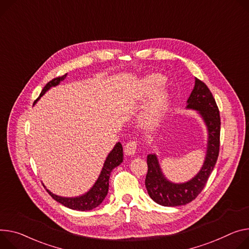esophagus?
I'll list each match as a JSON object with an SVG mask.
<instances>
[{
	"label": "esophagus",
	"mask_w": 249,
	"mask_h": 249,
	"mask_svg": "<svg viewBox=\"0 0 249 249\" xmlns=\"http://www.w3.org/2000/svg\"><path fill=\"white\" fill-rule=\"evenodd\" d=\"M138 148V142L137 141H129L125 146V153L126 155L132 156L136 153Z\"/></svg>",
	"instance_id": "obj_1"
}]
</instances>
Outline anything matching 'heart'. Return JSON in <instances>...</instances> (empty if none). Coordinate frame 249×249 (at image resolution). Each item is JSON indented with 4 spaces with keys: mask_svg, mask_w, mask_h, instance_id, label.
Segmentation results:
<instances>
[{
    "mask_svg": "<svg viewBox=\"0 0 249 249\" xmlns=\"http://www.w3.org/2000/svg\"><path fill=\"white\" fill-rule=\"evenodd\" d=\"M163 78L158 74H151L144 78L141 86V94L150 96L154 90L161 85ZM156 90V89H155ZM168 101V92L165 88L157 89L150 103L143 112L142 120L146 125H155L159 121Z\"/></svg>",
    "mask_w": 249,
    "mask_h": 249,
    "instance_id": "1",
    "label": "heart"
}]
</instances>
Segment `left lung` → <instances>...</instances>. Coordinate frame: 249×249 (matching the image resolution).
<instances>
[{
	"instance_id": "1",
	"label": "left lung",
	"mask_w": 249,
	"mask_h": 249,
	"mask_svg": "<svg viewBox=\"0 0 249 249\" xmlns=\"http://www.w3.org/2000/svg\"><path fill=\"white\" fill-rule=\"evenodd\" d=\"M188 108L197 110L209 130L206 161L199 173L184 184H173L163 176L157 157L148 155V173L145 186L151 198L164 207L184 206L194 200L205 188L219 153L220 116L219 110L211 90L205 82L196 78L195 87L188 99Z\"/></svg>"
}]
</instances>
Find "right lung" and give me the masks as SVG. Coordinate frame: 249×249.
Listing matches in <instances>:
<instances>
[{
	"label": "right lung",
	"instance_id": "1",
	"mask_svg": "<svg viewBox=\"0 0 249 249\" xmlns=\"http://www.w3.org/2000/svg\"><path fill=\"white\" fill-rule=\"evenodd\" d=\"M66 75H67V73H65L62 76L55 77V78L52 79L50 82H48L47 85L44 86L43 89L41 90L39 97L42 96L44 94V92H46L47 90L50 89L52 86L57 85L61 80H63L65 78ZM36 101H35V103H36ZM122 161H123V148H122L121 143L118 142L115 145L114 149H113L110 152V154L108 155L107 159L104 163L103 169L101 171V174H100L98 179L96 180L95 185L85 195H83L81 196H77V197H62V196L53 195L49 190H47V192L50 194V196L53 199H55L56 201H58L59 203H61V205H63L64 207L69 208V209L75 210V211H82V212L93 210L94 208H96L100 205V203L103 201V199L105 198V196H107L108 189H109V178H110L111 172L113 169L119 166L122 163Z\"/></svg>",
	"mask_w": 249,
	"mask_h": 249
}]
</instances>
